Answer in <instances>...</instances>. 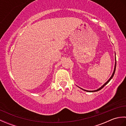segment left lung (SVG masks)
<instances>
[{
  "mask_svg": "<svg viewBox=\"0 0 126 126\" xmlns=\"http://www.w3.org/2000/svg\"><path fill=\"white\" fill-rule=\"evenodd\" d=\"M116 55H115V66H114V71H113V74H112V75H111V77H110V79H109L105 83H104L103 85H102V86L100 87V88H99L98 89H97V90H85V89H82V88H80V87H79V88H81V89H82V90H84V91H85V92H97V91H98V90H101V89H102V88L105 86V85L107 84H108V83H109V82L110 81V80L111 79L113 78V76H114V74H115V70H116Z\"/></svg>",
  "mask_w": 126,
  "mask_h": 126,
  "instance_id": "1",
  "label": "left lung"
}]
</instances>
